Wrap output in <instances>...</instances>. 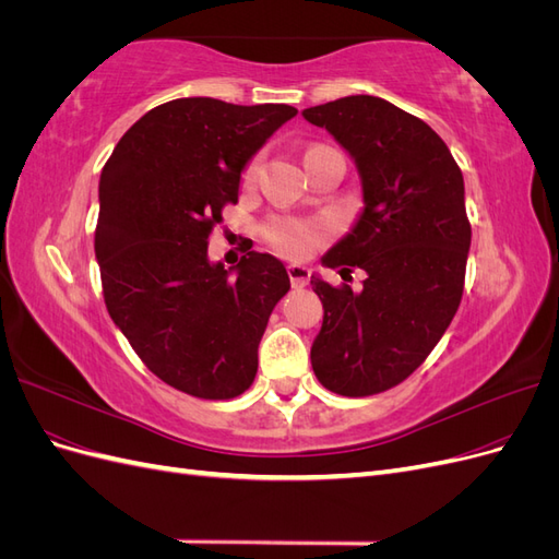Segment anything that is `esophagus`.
<instances>
[{"instance_id": "esophagus-1", "label": "esophagus", "mask_w": 559, "mask_h": 559, "mask_svg": "<svg viewBox=\"0 0 559 559\" xmlns=\"http://www.w3.org/2000/svg\"><path fill=\"white\" fill-rule=\"evenodd\" d=\"M286 273H289V280L294 286H306L310 282V270L300 263H292L286 267Z\"/></svg>"}]
</instances>
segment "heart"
<instances>
[{
	"instance_id": "1",
	"label": "heart",
	"mask_w": 559,
	"mask_h": 559,
	"mask_svg": "<svg viewBox=\"0 0 559 559\" xmlns=\"http://www.w3.org/2000/svg\"><path fill=\"white\" fill-rule=\"evenodd\" d=\"M257 170H259V163L253 160L247 167L245 179L251 181L257 177ZM265 235L270 245H273L277 251L286 253V257H306V253L319 242L321 228L310 222H300V218H277V222L267 226Z\"/></svg>"
}]
</instances>
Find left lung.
<instances>
[{"mask_svg":"<svg viewBox=\"0 0 559 559\" xmlns=\"http://www.w3.org/2000/svg\"><path fill=\"white\" fill-rule=\"evenodd\" d=\"M302 118L347 151L364 200L349 233L321 257L326 267H361L364 289L312 275L324 321L310 359L331 392L370 396L408 378L460 308L471 247L464 177L425 121L382 97H341Z\"/></svg>","mask_w":559,"mask_h":559,"instance_id":"left-lung-1","label":"left lung"}]
</instances>
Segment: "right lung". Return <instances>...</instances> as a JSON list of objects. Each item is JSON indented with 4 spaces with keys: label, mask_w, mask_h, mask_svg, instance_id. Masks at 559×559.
Here are the masks:
<instances>
[{
    "label": "right lung",
    "mask_w": 559,
    "mask_h": 559,
    "mask_svg": "<svg viewBox=\"0 0 559 559\" xmlns=\"http://www.w3.org/2000/svg\"><path fill=\"white\" fill-rule=\"evenodd\" d=\"M296 114L173 99L123 134L99 175L95 259L109 317L179 392L233 399L257 378L259 343L289 275L261 251L226 270L207 245L224 205L238 202L249 160Z\"/></svg>",
    "instance_id": "right-lung-1"
}]
</instances>
